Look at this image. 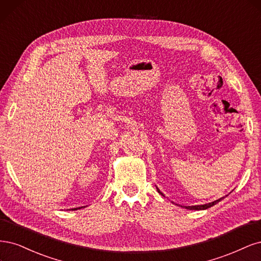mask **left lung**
<instances>
[{"label":"left lung","instance_id":"obj_1","mask_svg":"<svg viewBox=\"0 0 261 261\" xmlns=\"http://www.w3.org/2000/svg\"><path fill=\"white\" fill-rule=\"evenodd\" d=\"M157 191H158V193L159 194H162L163 195V193L159 191L158 189H157ZM224 197H221V198H219V199H217V200H215V201H213V203H208V204H205V205H197V206H184V208H187V209H191V210H204V209H207V208H209V207H212V206H214V205H216L217 203H219L220 200H222Z\"/></svg>","mask_w":261,"mask_h":261}]
</instances>
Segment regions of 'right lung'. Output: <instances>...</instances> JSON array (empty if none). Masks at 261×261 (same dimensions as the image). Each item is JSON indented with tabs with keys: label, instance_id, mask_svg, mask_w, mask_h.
Masks as SVG:
<instances>
[{
	"label": "right lung",
	"instance_id": "right-lung-1",
	"mask_svg": "<svg viewBox=\"0 0 261 261\" xmlns=\"http://www.w3.org/2000/svg\"><path fill=\"white\" fill-rule=\"evenodd\" d=\"M80 208H81V207H79V208H74V210H77V209H80ZM71 210H72V209H71Z\"/></svg>",
	"mask_w": 261,
	"mask_h": 261
}]
</instances>
